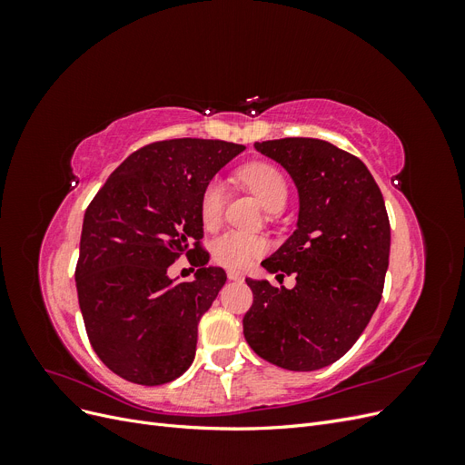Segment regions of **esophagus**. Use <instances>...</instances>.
Returning <instances> with one entry per match:
<instances>
[{
    "label": "esophagus",
    "mask_w": 465,
    "mask_h": 465,
    "mask_svg": "<svg viewBox=\"0 0 465 465\" xmlns=\"http://www.w3.org/2000/svg\"><path fill=\"white\" fill-rule=\"evenodd\" d=\"M227 275H229L231 281H244V273L238 272V270H229Z\"/></svg>",
    "instance_id": "obj_1"
}]
</instances>
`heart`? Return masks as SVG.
<instances>
[{
  "label": "heart",
  "instance_id": "1",
  "mask_svg": "<svg viewBox=\"0 0 465 465\" xmlns=\"http://www.w3.org/2000/svg\"><path fill=\"white\" fill-rule=\"evenodd\" d=\"M242 184H246L252 193L262 202V205L272 211L275 207H285L287 203V180L275 166L256 163L241 171ZM224 205V186L221 180H211L202 195V221L205 227H213L223 213ZM265 242L260 236L227 231L213 242V258L227 267H246L263 254Z\"/></svg>",
  "mask_w": 465,
  "mask_h": 465
}]
</instances>
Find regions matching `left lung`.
<instances>
[{
  "instance_id": "8db88e82",
  "label": "left lung",
  "mask_w": 465,
  "mask_h": 465,
  "mask_svg": "<svg viewBox=\"0 0 465 465\" xmlns=\"http://www.w3.org/2000/svg\"><path fill=\"white\" fill-rule=\"evenodd\" d=\"M299 192L297 229L263 270L297 277L292 289L246 279L254 302L242 326L256 355L287 371H318L353 347L382 299L390 221L361 159L312 137L256 142Z\"/></svg>"
}]
</instances>
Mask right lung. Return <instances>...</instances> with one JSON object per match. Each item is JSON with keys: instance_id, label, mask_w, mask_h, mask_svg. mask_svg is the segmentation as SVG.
<instances>
[{"instance_id": "1", "label": "right lung", "mask_w": 465, "mask_h": 465, "mask_svg": "<svg viewBox=\"0 0 465 465\" xmlns=\"http://www.w3.org/2000/svg\"><path fill=\"white\" fill-rule=\"evenodd\" d=\"M246 147L219 139H168L132 153L85 211L75 270L77 297L94 353L118 376L159 386L186 372L198 323L227 281L195 244L202 195ZM196 254L193 282L167 277Z\"/></svg>"}]
</instances>
